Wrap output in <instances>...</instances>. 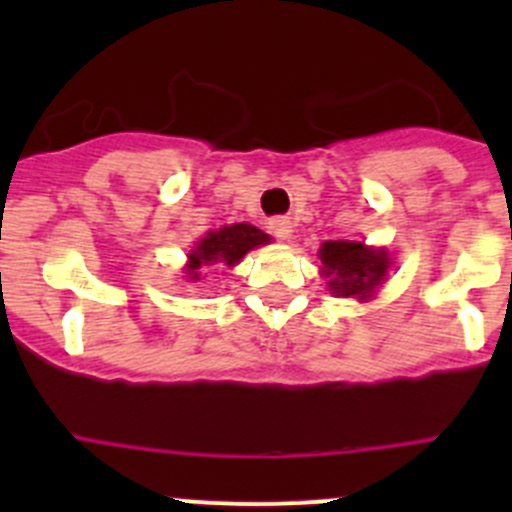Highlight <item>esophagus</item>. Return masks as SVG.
<instances>
[{"label": "esophagus", "mask_w": 512, "mask_h": 512, "mask_svg": "<svg viewBox=\"0 0 512 512\" xmlns=\"http://www.w3.org/2000/svg\"><path fill=\"white\" fill-rule=\"evenodd\" d=\"M270 232L277 237V240H289V235H292V220L287 218L270 220Z\"/></svg>", "instance_id": "obj_1"}]
</instances>
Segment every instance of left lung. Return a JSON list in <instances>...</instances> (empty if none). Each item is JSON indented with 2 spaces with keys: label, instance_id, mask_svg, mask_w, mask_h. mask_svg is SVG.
<instances>
[{
  "label": "left lung",
  "instance_id": "left-lung-1",
  "mask_svg": "<svg viewBox=\"0 0 512 512\" xmlns=\"http://www.w3.org/2000/svg\"><path fill=\"white\" fill-rule=\"evenodd\" d=\"M319 260H322V275L327 277V285L337 297H356L366 302L374 297V292L384 285L389 275L391 257L384 247L374 250L364 242L349 240H329L319 247Z\"/></svg>",
  "mask_w": 512,
  "mask_h": 512
}]
</instances>
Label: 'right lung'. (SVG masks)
<instances>
[{
	"label": "right lung",
	"instance_id": "right-lung-1",
	"mask_svg": "<svg viewBox=\"0 0 512 512\" xmlns=\"http://www.w3.org/2000/svg\"><path fill=\"white\" fill-rule=\"evenodd\" d=\"M270 242V235L257 230L255 225L235 223L225 225L220 230H210L198 245L190 250L188 265H185V275L190 282L200 280V267L205 265H227L235 267L252 247H260Z\"/></svg>",
	"mask_w": 512,
	"mask_h": 512
}]
</instances>
